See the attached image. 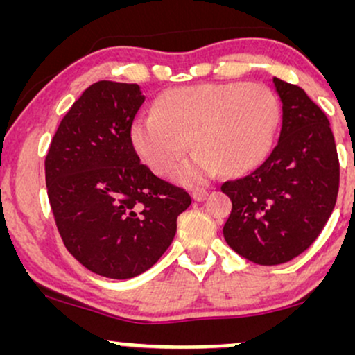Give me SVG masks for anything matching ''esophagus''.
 Here are the masks:
<instances>
[{"label": "esophagus", "mask_w": 355, "mask_h": 355, "mask_svg": "<svg viewBox=\"0 0 355 355\" xmlns=\"http://www.w3.org/2000/svg\"><path fill=\"white\" fill-rule=\"evenodd\" d=\"M207 195H209V191L203 189H197L191 191V198H193L195 202H203L207 198Z\"/></svg>", "instance_id": "34e87169"}]
</instances>
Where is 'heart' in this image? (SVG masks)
<instances>
[{
  "label": "heart",
  "mask_w": 355,
  "mask_h": 355,
  "mask_svg": "<svg viewBox=\"0 0 355 355\" xmlns=\"http://www.w3.org/2000/svg\"><path fill=\"white\" fill-rule=\"evenodd\" d=\"M279 123L280 103L266 85L203 83L165 92L155 113L135 118L132 144L160 175L173 172L193 145L198 152L175 173V180L197 187L222 170L243 173L262 164Z\"/></svg>",
  "instance_id": "1"
}]
</instances>
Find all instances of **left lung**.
Listing matches in <instances>:
<instances>
[{"mask_svg":"<svg viewBox=\"0 0 355 355\" xmlns=\"http://www.w3.org/2000/svg\"><path fill=\"white\" fill-rule=\"evenodd\" d=\"M272 83L282 101L279 141L254 172L222 185L232 200L225 242L259 266H279L307 250L339 190L337 148L325 113L302 88L277 76Z\"/></svg>","mask_w":355,"mask_h":355,"instance_id":"obj_1","label":"left lung"}]
</instances>
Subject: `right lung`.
Returning <instances> with one entry per match:
<instances>
[{
    "label": "right lung",
    "instance_id": "obj_1",
    "mask_svg": "<svg viewBox=\"0 0 355 355\" xmlns=\"http://www.w3.org/2000/svg\"><path fill=\"white\" fill-rule=\"evenodd\" d=\"M144 103L137 83L96 81L63 116L44 160L64 247L108 279H132L155 266L191 203L140 164L132 125Z\"/></svg>",
    "mask_w": 355,
    "mask_h": 355
}]
</instances>
